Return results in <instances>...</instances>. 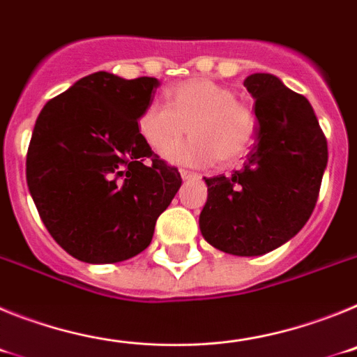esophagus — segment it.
Returning <instances> with one entry per match:
<instances>
[{"label": "esophagus", "instance_id": "1", "mask_svg": "<svg viewBox=\"0 0 357 357\" xmlns=\"http://www.w3.org/2000/svg\"><path fill=\"white\" fill-rule=\"evenodd\" d=\"M181 176L184 178V181H189V178H198V173L195 172H189V169H181Z\"/></svg>", "mask_w": 357, "mask_h": 357}]
</instances>
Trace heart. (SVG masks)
Instances as JSON below:
<instances>
[{"label": "heart", "instance_id": "1", "mask_svg": "<svg viewBox=\"0 0 357 357\" xmlns=\"http://www.w3.org/2000/svg\"><path fill=\"white\" fill-rule=\"evenodd\" d=\"M166 100L168 105L151 102L141 110L137 130L151 150L162 153L166 149L164 155L173 162L211 164L218 159L230 164L254 143V112L236 100V93L227 85L209 78H189L172 85ZM188 128L194 137L176 145Z\"/></svg>", "mask_w": 357, "mask_h": 357}]
</instances>
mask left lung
Masks as SVG:
<instances>
[{
	"mask_svg": "<svg viewBox=\"0 0 357 357\" xmlns=\"http://www.w3.org/2000/svg\"><path fill=\"white\" fill-rule=\"evenodd\" d=\"M245 87L255 100L257 143L232 175L204 176L202 236L232 255H263L305 225L327 166V139L307 98L268 73Z\"/></svg>",
	"mask_w": 357,
	"mask_h": 357,
	"instance_id": "8db88e82",
	"label": "left lung"
}]
</instances>
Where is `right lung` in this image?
<instances>
[{"label":"right lung","mask_w":357,"mask_h":357,"mask_svg":"<svg viewBox=\"0 0 357 357\" xmlns=\"http://www.w3.org/2000/svg\"><path fill=\"white\" fill-rule=\"evenodd\" d=\"M157 78L98 71L40 110L26 182L52 238L78 261L130 259L150 245L157 218L182 184L137 130Z\"/></svg>","instance_id":"1"}]
</instances>
